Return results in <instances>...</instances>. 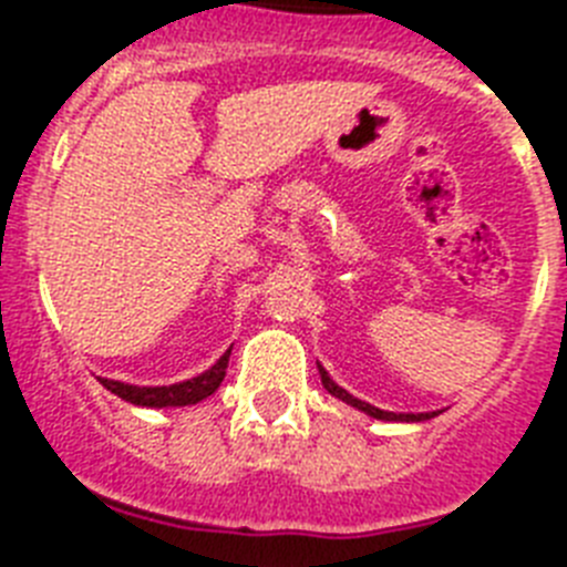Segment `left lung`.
Wrapping results in <instances>:
<instances>
[{"label":"left lung","instance_id":"8db88e82","mask_svg":"<svg viewBox=\"0 0 567 567\" xmlns=\"http://www.w3.org/2000/svg\"><path fill=\"white\" fill-rule=\"evenodd\" d=\"M318 373H321V385H324L327 391L336 396V400L348 402V405L364 411V414L373 420H385V423H423V420H432L441 414V411H420V414H396V411H382V409H377V405H371V402H364V400H359V396L348 394V391H344L339 382H333V379H330V373H327L321 364H318Z\"/></svg>","mask_w":567,"mask_h":567}]
</instances>
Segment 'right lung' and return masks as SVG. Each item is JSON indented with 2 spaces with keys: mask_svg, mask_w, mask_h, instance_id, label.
<instances>
[{
  "mask_svg": "<svg viewBox=\"0 0 567 567\" xmlns=\"http://www.w3.org/2000/svg\"><path fill=\"white\" fill-rule=\"evenodd\" d=\"M228 357H231V348L210 364L208 371H203L199 377L185 379V382H173V385H130V382H118V379H101V385L106 391H112L121 400L133 402V405H144V409H179V405H196L199 400L210 396L219 388V382L226 379Z\"/></svg>",
  "mask_w": 567,
  "mask_h": 567,
  "instance_id": "right-lung-1",
  "label": "right lung"
}]
</instances>
